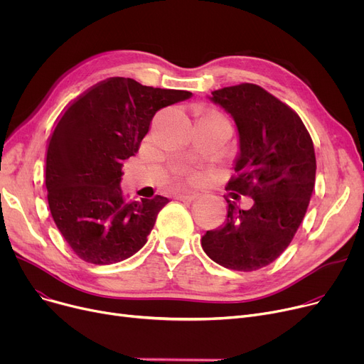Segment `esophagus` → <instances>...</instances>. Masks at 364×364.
Wrapping results in <instances>:
<instances>
[{
	"label": "esophagus",
	"instance_id": "1",
	"mask_svg": "<svg viewBox=\"0 0 364 364\" xmlns=\"http://www.w3.org/2000/svg\"><path fill=\"white\" fill-rule=\"evenodd\" d=\"M198 198L196 193H180L177 195V199L181 202H193Z\"/></svg>",
	"mask_w": 364,
	"mask_h": 364
}]
</instances>
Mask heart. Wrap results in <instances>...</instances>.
Listing matches in <instances>:
<instances>
[{
  "instance_id": "heart-1",
  "label": "heart",
  "mask_w": 364,
  "mask_h": 364,
  "mask_svg": "<svg viewBox=\"0 0 364 364\" xmlns=\"http://www.w3.org/2000/svg\"><path fill=\"white\" fill-rule=\"evenodd\" d=\"M190 180H192V183H199L202 180V177L200 176H193Z\"/></svg>"
}]
</instances>
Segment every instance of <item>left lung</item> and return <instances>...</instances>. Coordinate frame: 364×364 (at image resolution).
Wrapping results in <instances>:
<instances>
[{
  "instance_id": "1",
  "label": "left lung",
  "mask_w": 364,
  "mask_h": 364,
  "mask_svg": "<svg viewBox=\"0 0 364 364\" xmlns=\"http://www.w3.org/2000/svg\"><path fill=\"white\" fill-rule=\"evenodd\" d=\"M239 131L236 174L227 188L251 196L240 209L227 200V221L202 237L206 255L225 269L254 272L273 262L292 242L316 183L310 132L298 113L255 84L211 92Z\"/></svg>"
}]
</instances>
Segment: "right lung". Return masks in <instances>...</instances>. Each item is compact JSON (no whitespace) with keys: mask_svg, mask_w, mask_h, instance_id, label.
I'll return each mask as SVG.
<instances>
[{"mask_svg":"<svg viewBox=\"0 0 364 364\" xmlns=\"http://www.w3.org/2000/svg\"><path fill=\"white\" fill-rule=\"evenodd\" d=\"M190 97V91L114 76L66 107L50 137L46 187L51 217L81 259L113 264L144 246L169 200H127L119 186L124 161L139 151L158 110Z\"/></svg>","mask_w":364,"mask_h":364,"instance_id":"obj_1","label":"right lung"}]
</instances>
